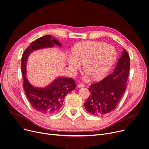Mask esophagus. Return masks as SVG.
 Segmentation results:
<instances>
[{
  "instance_id": "obj_1",
  "label": "esophagus",
  "mask_w": 149,
  "mask_h": 149,
  "mask_svg": "<svg viewBox=\"0 0 149 149\" xmlns=\"http://www.w3.org/2000/svg\"><path fill=\"white\" fill-rule=\"evenodd\" d=\"M77 86H78L79 88H83V87H84V86H85V85H84V84H79V85H77Z\"/></svg>"
}]
</instances>
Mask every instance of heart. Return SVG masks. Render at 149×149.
Listing matches in <instances>:
<instances>
[{
	"label": "heart",
	"instance_id": "1",
	"mask_svg": "<svg viewBox=\"0 0 149 149\" xmlns=\"http://www.w3.org/2000/svg\"><path fill=\"white\" fill-rule=\"evenodd\" d=\"M115 58L116 52L113 47L101 42L86 41L74 48L73 57L68 62L74 69L80 67L79 63H84V70L92 79H97L107 73Z\"/></svg>",
	"mask_w": 149,
	"mask_h": 149
}]
</instances>
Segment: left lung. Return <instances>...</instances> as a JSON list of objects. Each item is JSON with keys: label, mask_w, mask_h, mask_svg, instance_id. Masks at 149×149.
Wrapping results in <instances>:
<instances>
[{"label": "left lung", "mask_w": 149, "mask_h": 149, "mask_svg": "<svg viewBox=\"0 0 149 149\" xmlns=\"http://www.w3.org/2000/svg\"><path fill=\"white\" fill-rule=\"evenodd\" d=\"M130 68V56L124 49L113 72L89 88L91 95L84 104L89 113L102 116L115 109L127 89Z\"/></svg>", "instance_id": "8db88e82"}]
</instances>
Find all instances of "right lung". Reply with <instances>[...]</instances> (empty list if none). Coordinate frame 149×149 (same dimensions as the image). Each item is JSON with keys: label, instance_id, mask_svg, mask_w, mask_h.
<instances>
[{"label": "right lung", "instance_id": "obj_1", "mask_svg": "<svg viewBox=\"0 0 149 149\" xmlns=\"http://www.w3.org/2000/svg\"><path fill=\"white\" fill-rule=\"evenodd\" d=\"M61 44L50 35H47L32 42L23 53L21 70L24 78V89L28 100L37 112L42 114H53L58 111L68 93L74 89L76 84L72 78L60 77L45 88L32 86L26 78V63L28 56L34 50L44 47H51Z\"/></svg>", "mask_w": 149, "mask_h": 149}]
</instances>
